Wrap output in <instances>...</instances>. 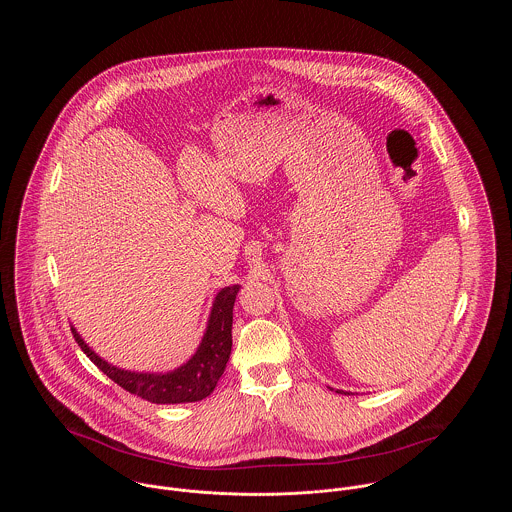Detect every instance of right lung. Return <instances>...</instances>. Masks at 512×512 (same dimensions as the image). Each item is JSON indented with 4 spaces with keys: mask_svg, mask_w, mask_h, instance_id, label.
<instances>
[{
    "mask_svg": "<svg viewBox=\"0 0 512 512\" xmlns=\"http://www.w3.org/2000/svg\"><path fill=\"white\" fill-rule=\"evenodd\" d=\"M240 286L222 288L207 323V331L197 353L179 368L169 372H132L112 366L100 359L76 333L74 341L84 351V355L98 366L110 380L128 390L134 396H140L151 404H183L199 402L207 398L219 382L232 349V307Z\"/></svg>",
    "mask_w": 512,
    "mask_h": 512,
    "instance_id": "1",
    "label": "right lung"
}]
</instances>
